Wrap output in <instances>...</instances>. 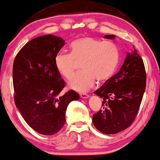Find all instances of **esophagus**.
I'll return each instance as SVG.
<instances>
[{"mask_svg":"<svg viewBox=\"0 0 160 160\" xmlns=\"http://www.w3.org/2000/svg\"><path fill=\"white\" fill-rule=\"evenodd\" d=\"M80 97H81L82 99H87V98H88L89 97H90V96L88 95V94H87V93H80Z\"/></svg>","mask_w":160,"mask_h":160,"instance_id":"obj_1","label":"esophagus"}]
</instances>
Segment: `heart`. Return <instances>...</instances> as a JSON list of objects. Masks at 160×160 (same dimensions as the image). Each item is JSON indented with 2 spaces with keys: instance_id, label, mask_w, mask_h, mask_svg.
<instances>
[{
  "instance_id": "1",
  "label": "heart",
  "mask_w": 160,
  "mask_h": 160,
  "mask_svg": "<svg viewBox=\"0 0 160 160\" xmlns=\"http://www.w3.org/2000/svg\"><path fill=\"white\" fill-rule=\"evenodd\" d=\"M70 53L60 52L55 57V66L65 79L71 78L81 63L83 71L68 82L69 88L84 92L96 80L103 83L112 77L120 61L118 47L111 41L85 37L72 42Z\"/></svg>"
}]
</instances>
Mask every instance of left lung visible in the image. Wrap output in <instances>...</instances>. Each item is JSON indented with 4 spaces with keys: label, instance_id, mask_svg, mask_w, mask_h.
<instances>
[{
    "label": "left lung",
    "instance_id": "obj_1",
    "mask_svg": "<svg viewBox=\"0 0 160 160\" xmlns=\"http://www.w3.org/2000/svg\"><path fill=\"white\" fill-rule=\"evenodd\" d=\"M115 37L105 35L104 38ZM146 82L143 60L134 49L127 53L120 71L94 92L102 99V110L93 115L94 127L105 134H115L128 128L138 113Z\"/></svg>",
    "mask_w": 160,
    "mask_h": 160
}]
</instances>
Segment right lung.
<instances>
[{
  "label": "right lung",
  "mask_w": 160,
  "mask_h": 160,
  "mask_svg": "<svg viewBox=\"0 0 160 160\" xmlns=\"http://www.w3.org/2000/svg\"><path fill=\"white\" fill-rule=\"evenodd\" d=\"M63 45L64 40L54 35L38 37L21 48L13 61L15 105L27 123L43 135L60 131L68 104L79 100L73 90L60 94L65 82L54 60Z\"/></svg>",
  "instance_id": "add662e5"
}]
</instances>
